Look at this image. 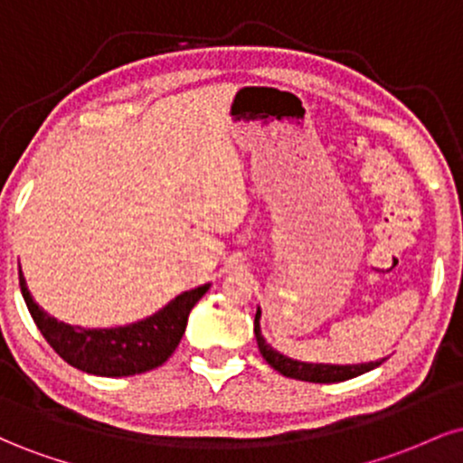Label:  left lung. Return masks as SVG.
Listing matches in <instances>:
<instances>
[{"label": "left lung", "instance_id": "1", "mask_svg": "<svg viewBox=\"0 0 463 463\" xmlns=\"http://www.w3.org/2000/svg\"><path fill=\"white\" fill-rule=\"evenodd\" d=\"M259 317H261V311H257V316H254V337H257L259 350H261L263 359L268 361L274 370H279L280 374L291 376V379L309 381V383H337V381L354 379V376L364 374V372L379 368V365L385 361V359L370 361V364H359V365H324V364H305V361L289 359L285 357V354L276 353V350L265 342L261 335V326H259Z\"/></svg>", "mask_w": 463, "mask_h": 463}]
</instances>
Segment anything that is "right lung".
<instances>
[{
    "instance_id": "obj_1",
    "label": "right lung",
    "mask_w": 463,
    "mask_h": 463,
    "mask_svg": "<svg viewBox=\"0 0 463 463\" xmlns=\"http://www.w3.org/2000/svg\"><path fill=\"white\" fill-rule=\"evenodd\" d=\"M19 287L32 320L69 365L98 376H132L158 368L172 357L191 309L211 285L184 291L154 316L119 328H80L58 322L32 298L21 269Z\"/></svg>"
}]
</instances>
